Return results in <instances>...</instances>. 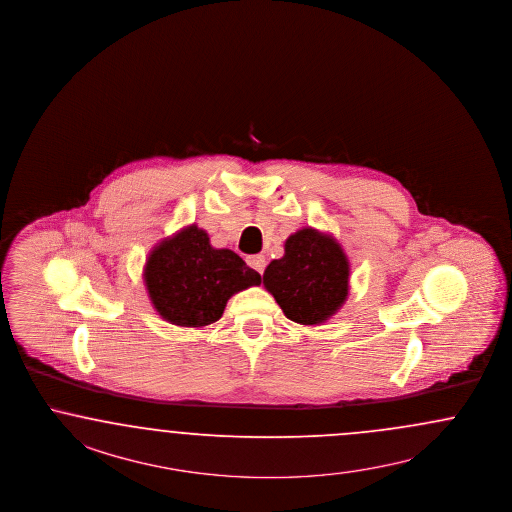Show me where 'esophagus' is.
Segmentation results:
<instances>
[{
	"label": "esophagus",
	"instance_id": "obj_1",
	"mask_svg": "<svg viewBox=\"0 0 512 512\" xmlns=\"http://www.w3.org/2000/svg\"><path fill=\"white\" fill-rule=\"evenodd\" d=\"M247 264L252 267V269H256L260 275L264 273L265 269V258L262 254H256V256H248Z\"/></svg>",
	"mask_w": 512,
	"mask_h": 512
}]
</instances>
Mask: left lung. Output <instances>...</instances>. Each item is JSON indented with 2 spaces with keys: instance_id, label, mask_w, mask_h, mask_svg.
<instances>
[{
  "instance_id": "left-lung-1",
  "label": "left lung",
  "mask_w": 512,
  "mask_h": 512,
  "mask_svg": "<svg viewBox=\"0 0 512 512\" xmlns=\"http://www.w3.org/2000/svg\"><path fill=\"white\" fill-rule=\"evenodd\" d=\"M264 286L286 318L320 326L347 301L350 262L331 233L301 228L284 241V256L265 267Z\"/></svg>"
}]
</instances>
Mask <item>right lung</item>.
Segmentation results:
<instances>
[{"instance_id": "obj_1", "label": "right lung", "mask_w": 512, "mask_h": 512, "mask_svg": "<svg viewBox=\"0 0 512 512\" xmlns=\"http://www.w3.org/2000/svg\"><path fill=\"white\" fill-rule=\"evenodd\" d=\"M143 282L154 311L181 328H205L222 316L231 296L262 277L230 248H215L198 224L184 226L152 248Z\"/></svg>"}]
</instances>
